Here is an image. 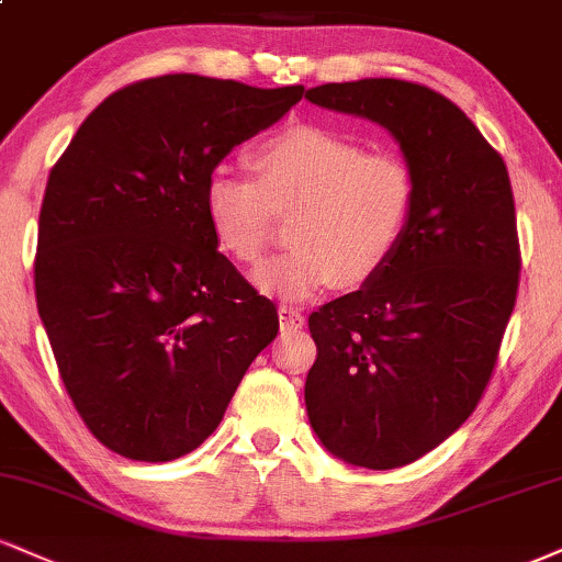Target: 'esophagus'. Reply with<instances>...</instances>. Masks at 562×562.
I'll return each mask as SVG.
<instances>
[{"mask_svg": "<svg viewBox=\"0 0 562 562\" xmlns=\"http://www.w3.org/2000/svg\"><path fill=\"white\" fill-rule=\"evenodd\" d=\"M277 314H280V327L282 329H301L303 324H306L301 311L293 308V306H280V308H277Z\"/></svg>", "mask_w": 562, "mask_h": 562, "instance_id": "esophagus-1", "label": "esophagus"}]
</instances>
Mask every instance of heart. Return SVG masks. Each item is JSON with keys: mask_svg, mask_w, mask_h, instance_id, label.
Instances as JSON below:
<instances>
[{"mask_svg": "<svg viewBox=\"0 0 562 562\" xmlns=\"http://www.w3.org/2000/svg\"><path fill=\"white\" fill-rule=\"evenodd\" d=\"M259 180L214 167L204 212L216 243L243 263L267 251L274 212L299 209L293 251L256 272L282 301H308L340 282L363 288L401 248L416 206V175L395 154H367L358 140L319 125H288L254 151Z\"/></svg>", "mask_w": 562, "mask_h": 562, "instance_id": "heart-1", "label": "heart"}]
</instances>
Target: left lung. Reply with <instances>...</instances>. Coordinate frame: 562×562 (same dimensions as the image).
<instances>
[{
  "instance_id": "left-lung-1",
  "label": "left lung",
  "mask_w": 562,
  "mask_h": 562,
  "mask_svg": "<svg viewBox=\"0 0 562 562\" xmlns=\"http://www.w3.org/2000/svg\"><path fill=\"white\" fill-rule=\"evenodd\" d=\"M306 99L382 125L416 175L414 214L387 267L308 316L311 429L340 461L397 469L474 414L495 369L520 269L508 170L427 86L363 78L308 88Z\"/></svg>"
}]
</instances>
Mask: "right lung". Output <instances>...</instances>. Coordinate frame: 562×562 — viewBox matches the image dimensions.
<instances>
[{
    "mask_svg": "<svg viewBox=\"0 0 562 562\" xmlns=\"http://www.w3.org/2000/svg\"><path fill=\"white\" fill-rule=\"evenodd\" d=\"M178 72L106 97L52 167L36 303L57 369L101 445L165 463L220 427L277 306L216 251L209 172L301 101Z\"/></svg>",
    "mask_w": 562,
    "mask_h": 562,
    "instance_id": "right-lung-1",
    "label": "right lung"
}]
</instances>
